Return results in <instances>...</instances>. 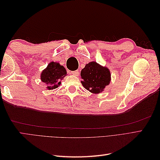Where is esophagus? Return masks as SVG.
Wrapping results in <instances>:
<instances>
[{"label":"esophagus","instance_id":"esophagus-1","mask_svg":"<svg viewBox=\"0 0 160 160\" xmlns=\"http://www.w3.org/2000/svg\"><path fill=\"white\" fill-rule=\"evenodd\" d=\"M71 74L75 75V76H78L79 74V72L78 70H76V71H72Z\"/></svg>","mask_w":160,"mask_h":160}]
</instances>
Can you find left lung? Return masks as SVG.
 Listing matches in <instances>:
<instances>
[{
    "label": "left lung",
    "instance_id": "1",
    "mask_svg": "<svg viewBox=\"0 0 160 160\" xmlns=\"http://www.w3.org/2000/svg\"><path fill=\"white\" fill-rule=\"evenodd\" d=\"M81 83L92 93H100L111 81V72L108 67L91 61L81 71Z\"/></svg>",
    "mask_w": 160,
    "mask_h": 160
}]
</instances>
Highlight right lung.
<instances>
[{
  "label": "right lung",
  "instance_id": "obj_1",
  "mask_svg": "<svg viewBox=\"0 0 160 160\" xmlns=\"http://www.w3.org/2000/svg\"><path fill=\"white\" fill-rule=\"evenodd\" d=\"M67 75L65 67L59 62H51L47 68L41 72V79L46 83L48 90L57 88L61 85V81Z\"/></svg>",
  "mask_w": 160,
  "mask_h": 160
}]
</instances>
